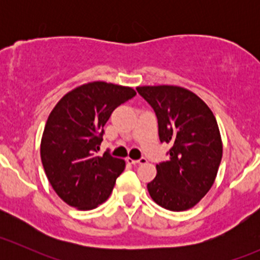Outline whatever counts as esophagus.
Instances as JSON below:
<instances>
[{
  "instance_id": "34e87169",
  "label": "esophagus",
  "mask_w": 260,
  "mask_h": 260,
  "mask_svg": "<svg viewBox=\"0 0 260 260\" xmlns=\"http://www.w3.org/2000/svg\"><path fill=\"white\" fill-rule=\"evenodd\" d=\"M127 162L128 164H132V165H141V164H146L147 159L145 158V157H142V158H140V159H132V158H129V157H127Z\"/></svg>"
}]
</instances>
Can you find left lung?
Returning a JSON list of instances; mask_svg holds the SVG:
<instances>
[{"instance_id": "1", "label": "left lung", "mask_w": 260, "mask_h": 260, "mask_svg": "<svg viewBox=\"0 0 260 260\" xmlns=\"http://www.w3.org/2000/svg\"><path fill=\"white\" fill-rule=\"evenodd\" d=\"M158 120L161 142L171 143L169 161L156 165L147 183L152 200L171 211L193 208L214 185L222 157V142L208 104L177 85L137 86Z\"/></svg>"}]
</instances>
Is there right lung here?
Segmentation results:
<instances>
[{"mask_svg": "<svg viewBox=\"0 0 260 260\" xmlns=\"http://www.w3.org/2000/svg\"><path fill=\"white\" fill-rule=\"evenodd\" d=\"M136 95L135 89L90 81L65 94L44 128L40 156L50 185L68 205L91 210L103 204L125 167L108 152L96 156L112 112Z\"/></svg>", "mask_w": 260, "mask_h": 260, "instance_id": "add662e5", "label": "right lung"}]
</instances>
